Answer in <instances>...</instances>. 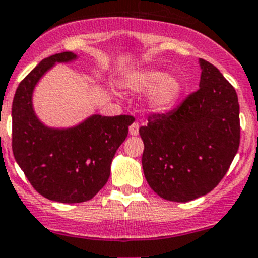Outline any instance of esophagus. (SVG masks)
<instances>
[{"mask_svg": "<svg viewBox=\"0 0 258 258\" xmlns=\"http://www.w3.org/2000/svg\"><path fill=\"white\" fill-rule=\"evenodd\" d=\"M139 128H140L139 123H137V122H134V123L128 127L130 135H132V136H137V135H139Z\"/></svg>", "mask_w": 258, "mask_h": 258, "instance_id": "obj_1", "label": "esophagus"}]
</instances>
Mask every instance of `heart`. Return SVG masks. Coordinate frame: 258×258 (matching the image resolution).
<instances>
[{
    "label": "heart",
    "mask_w": 258,
    "mask_h": 258,
    "mask_svg": "<svg viewBox=\"0 0 258 258\" xmlns=\"http://www.w3.org/2000/svg\"><path fill=\"white\" fill-rule=\"evenodd\" d=\"M123 86L135 92L151 89L149 94V106L155 111H166L171 108L184 91V86L175 76H167L165 72L147 69L130 73L123 79Z\"/></svg>",
    "instance_id": "b5f03b06"
}]
</instances>
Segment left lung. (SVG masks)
I'll use <instances>...</instances> for the list:
<instances>
[{
	"mask_svg": "<svg viewBox=\"0 0 258 258\" xmlns=\"http://www.w3.org/2000/svg\"><path fill=\"white\" fill-rule=\"evenodd\" d=\"M199 89L167 113L149 117L140 128L142 169L150 187L171 202L208 194L228 171L239 147L236 89L204 59Z\"/></svg>",
	"mask_w": 258,
	"mask_h": 258,
	"instance_id": "1",
	"label": "left lung"
}]
</instances>
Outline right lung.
<instances>
[{
	"mask_svg": "<svg viewBox=\"0 0 258 258\" xmlns=\"http://www.w3.org/2000/svg\"><path fill=\"white\" fill-rule=\"evenodd\" d=\"M72 51L51 55L22 79L12 102V151L39 194L60 203H82L106 185L117 149L126 140L132 116L93 114L71 128L45 126L32 108V92L56 62L76 60Z\"/></svg>",
	"mask_w": 258,
	"mask_h": 258,
	"instance_id": "1",
	"label": "right lung"
}]
</instances>
